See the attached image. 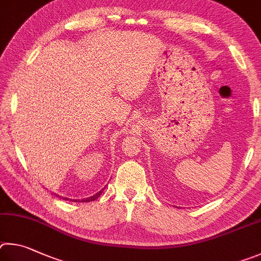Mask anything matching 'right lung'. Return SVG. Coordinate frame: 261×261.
I'll use <instances>...</instances> for the list:
<instances>
[{
  "label": "right lung",
  "instance_id": "obj_1",
  "mask_svg": "<svg viewBox=\"0 0 261 261\" xmlns=\"http://www.w3.org/2000/svg\"><path fill=\"white\" fill-rule=\"evenodd\" d=\"M104 189H105V187H104V188H103L102 190H99L97 194H95L94 196H91V197L85 198V199H70V198H66V197H62V198H63V199H65V200H72V202H73V200H74V202H80V203H84V202H91V200H95L96 198H98L99 196H100V194L103 193V190H104ZM57 196H58V195H57ZM58 197H59V196H58Z\"/></svg>",
  "mask_w": 261,
  "mask_h": 261
}]
</instances>
